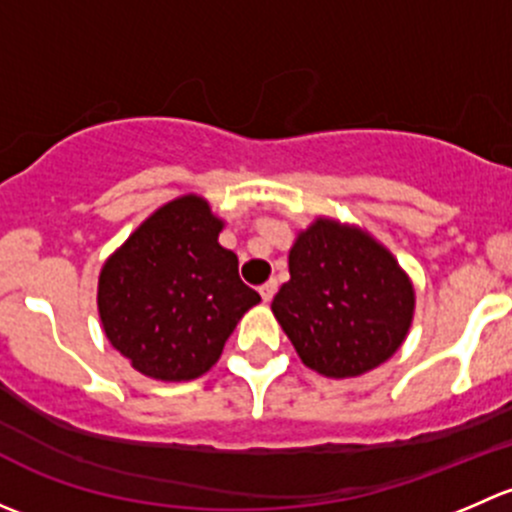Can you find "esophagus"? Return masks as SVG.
<instances>
[{
	"label": "esophagus",
	"instance_id": "obj_1",
	"mask_svg": "<svg viewBox=\"0 0 512 512\" xmlns=\"http://www.w3.org/2000/svg\"><path fill=\"white\" fill-rule=\"evenodd\" d=\"M275 292H277V282H275V280L265 282V285L260 287V297L265 299V302H272V297H275Z\"/></svg>",
	"mask_w": 512,
	"mask_h": 512
}]
</instances>
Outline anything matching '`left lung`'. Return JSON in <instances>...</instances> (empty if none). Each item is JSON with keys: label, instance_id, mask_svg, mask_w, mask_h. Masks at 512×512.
<instances>
[{"label": "left lung", "instance_id": "obj_1", "mask_svg": "<svg viewBox=\"0 0 512 512\" xmlns=\"http://www.w3.org/2000/svg\"><path fill=\"white\" fill-rule=\"evenodd\" d=\"M299 359L332 379L376 369L414 319V285L369 232L317 218L289 250V282L272 299Z\"/></svg>", "mask_w": 512, "mask_h": 512}]
</instances>
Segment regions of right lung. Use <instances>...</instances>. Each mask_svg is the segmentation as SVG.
Segmentation results:
<instances>
[{
	"label": "right lung",
	"mask_w": 512,
	"mask_h": 512,
	"mask_svg": "<svg viewBox=\"0 0 512 512\" xmlns=\"http://www.w3.org/2000/svg\"><path fill=\"white\" fill-rule=\"evenodd\" d=\"M223 220L208 200L183 195L158 208L103 265V332L133 369L160 381L203 376L260 294L218 242Z\"/></svg>",
	"instance_id": "1"
}]
</instances>
